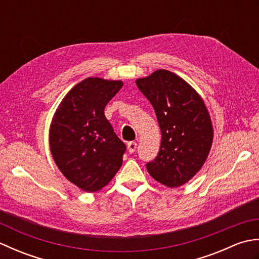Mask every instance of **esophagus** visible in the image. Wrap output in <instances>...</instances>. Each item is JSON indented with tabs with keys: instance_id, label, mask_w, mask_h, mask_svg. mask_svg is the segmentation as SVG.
<instances>
[{
	"instance_id": "esophagus-1",
	"label": "esophagus",
	"mask_w": 259,
	"mask_h": 259,
	"mask_svg": "<svg viewBox=\"0 0 259 259\" xmlns=\"http://www.w3.org/2000/svg\"><path fill=\"white\" fill-rule=\"evenodd\" d=\"M136 149H137V142L130 141L129 144H128V151H129L130 153H134V152L136 151Z\"/></svg>"
}]
</instances>
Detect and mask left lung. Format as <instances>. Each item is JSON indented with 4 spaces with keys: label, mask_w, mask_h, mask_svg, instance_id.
I'll list each match as a JSON object with an SVG mask.
<instances>
[{
    "label": "left lung",
    "mask_w": 259,
    "mask_h": 259,
    "mask_svg": "<svg viewBox=\"0 0 259 259\" xmlns=\"http://www.w3.org/2000/svg\"><path fill=\"white\" fill-rule=\"evenodd\" d=\"M155 110L161 131L157 157L148 162L151 177L175 188L189 181L205 163L213 130L201 97L180 76L157 70L136 81Z\"/></svg>",
    "instance_id": "left-lung-1"
}]
</instances>
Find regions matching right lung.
I'll return each instance as SVG.
<instances>
[{"instance_id": "add662e5", "label": "right lung", "mask_w": 259, "mask_h": 259, "mask_svg": "<svg viewBox=\"0 0 259 259\" xmlns=\"http://www.w3.org/2000/svg\"><path fill=\"white\" fill-rule=\"evenodd\" d=\"M121 81L87 78L59 104L50 125V149L60 171L80 189L95 192L114 177L125 145L104 115Z\"/></svg>"}]
</instances>
